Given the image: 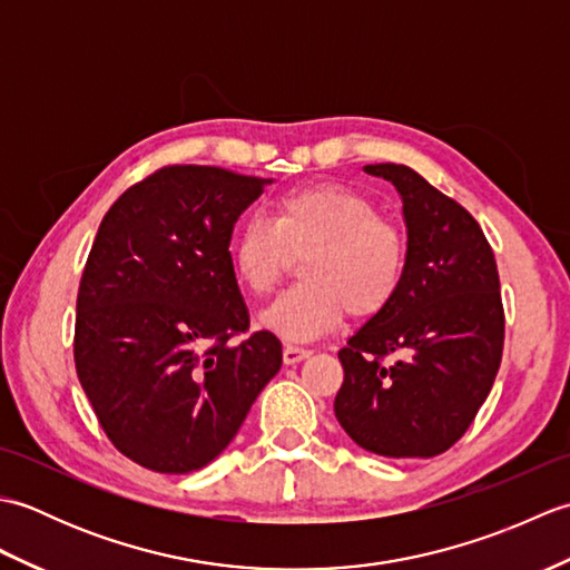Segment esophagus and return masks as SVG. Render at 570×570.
Returning <instances> with one entry per match:
<instances>
[{
  "label": "esophagus",
  "instance_id": "34e87169",
  "mask_svg": "<svg viewBox=\"0 0 570 570\" xmlns=\"http://www.w3.org/2000/svg\"><path fill=\"white\" fill-rule=\"evenodd\" d=\"M311 355L308 347H301V345H284V362L286 365H296V362L306 360Z\"/></svg>",
  "mask_w": 570,
  "mask_h": 570
}]
</instances>
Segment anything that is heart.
I'll list each match as a JSON object with an SVG mask.
<instances>
[{"mask_svg": "<svg viewBox=\"0 0 570 570\" xmlns=\"http://www.w3.org/2000/svg\"><path fill=\"white\" fill-rule=\"evenodd\" d=\"M233 266L252 296H269L294 254L304 282L264 311L262 323L288 341H311L392 304L404 278L406 239L362 193L337 184L288 188L272 200V220L249 215L233 239Z\"/></svg>", "mask_w": 570, "mask_h": 570, "instance_id": "obj_1", "label": "heart"}]
</instances>
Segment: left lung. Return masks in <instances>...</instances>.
Returning <instances> with one entry per match:
<instances>
[{
    "label": "left lung",
    "instance_id": "obj_1",
    "mask_svg": "<svg viewBox=\"0 0 570 570\" xmlns=\"http://www.w3.org/2000/svg\"><path fill=\"white\" fill-rule=\"evenodd\" d=\"M404 203L406 266L394 301L337 353L335 416L370 453L433 458L475 421L498 377L504 308L475 217L402 164L365 166Z\"/></svg>",
    "mask_w": 570,
    "mask_h": 570
}]
</instances>
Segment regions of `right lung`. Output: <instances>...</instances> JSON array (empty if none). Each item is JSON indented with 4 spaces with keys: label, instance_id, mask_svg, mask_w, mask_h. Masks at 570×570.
I'll return each instance as SVG.
<instances>
[{
    "label": "right lung",
    "instance_id": "add662e5",
    "mask_svg": "<svg viewBox=\"0 0 570 570\" xmlns=\"http://www.w3.org/2000/svg\"><path fill=\"white\" fill-rule=\"evenodd\" d=\"M269 180L220 166H164L102 217L85 262L78 380L107 439L135 463L180 475L235 439L282 367V343L249 331L229 237Z\"/></svg>",
    "mask_w": 570,
    "mask_h": 570
}]
</instances>
